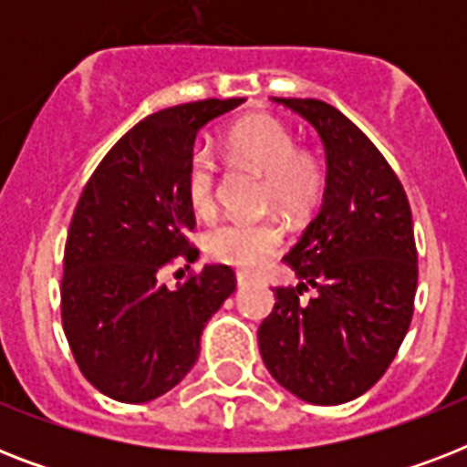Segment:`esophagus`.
Listing matches in <instances>:
<instances>
[{
  "mask_svg": "<svg viewBox=\"0 0 467 467\" xmlns=\"http://www.w3.org/2000/svg\"><path fill=\"white\" fill-rule=\"evenodd\" d=\"M249 285V276H244V274H237V288H247Z\"/></svg>",
  "mask_w": 467,
  "mask_h": 467,
  "instance_id": "1",
  "label": "esophagus"
}]
</instances>
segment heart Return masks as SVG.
<instances>
[{
  "label": "heart",
  "instance_id": "heart-1",
  "mask_svg": "<svg viewBox=\"0 0 467 467\" xmlns=\"http://www.w3.org/2000/svg\"><path fill=\"white\" fill-rule=\"evenodd\" d=\"M227 152L234 164L264 174V205H276L288 218H303L322 201L327 189L325 161L298 148L284 120L259 113L237 120L227 133ZM183 189L191 211L208 218L215 211L218 164L208 150H196L186 164ZM284 225L276 220H227L205 234V252L220 264L256 271L284 244Z\"/></svg>",
  "mask_w": 467,
  "mask_h": 467
}]
</instances>
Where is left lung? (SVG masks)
<instances>
[{
  "label": "left lung",
  "instance_id": "obj_1",
  "mask_svg": "<svg viewBox=\"0 0 467 467\" xmlns=\"http://www.w3.org/2000/svg\"><path fill=\"white\" fill-rule=\"evenodd\" d=\"M274 101L319 133L327 189L317 218L284 256L300 284L274 291L259 351L296 398L341 405L380 380L412 322V211L398 174L344 113L319 99Z\"/></svg>",
  "mask_w": 467,
  "mask_h": 467
}]
</instances>
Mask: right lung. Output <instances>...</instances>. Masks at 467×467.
<instances>
[{
	"instance_id": "1",
	"label": "right lung",
	"mask_w": 467,
	"mask_h": 467,
	"mask_svg": "<svg viewBox=\"0 0 467 467\" xmlns=\"http://www.w3.org/2000/svg\"><path fill=\"white\" fill-rule=\"evenodd\" d=\"M244 99H203L133 126L77 201L65 244L62 329L77 366L119 402H150L193 368L205 322L233 296L234 271L203 266L167 288L161 271L193 264L196 227L183 176L198 130ZM179 274V271H176Z\"/></svg>"
}]
</instances>
